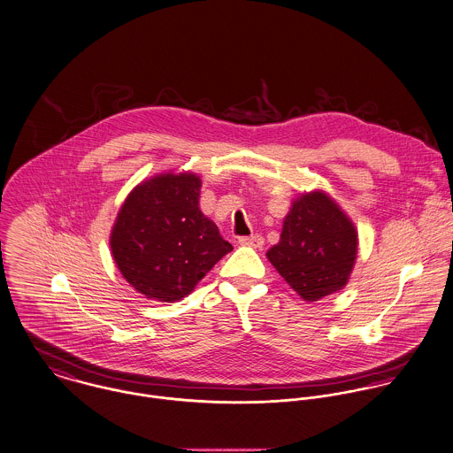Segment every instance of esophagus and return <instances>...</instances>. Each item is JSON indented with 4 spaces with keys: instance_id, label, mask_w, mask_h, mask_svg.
Instances as JSON below:
<instances>
[{
    "instance_id": "34e87169",
    "label": "esophagus",
    "mask_w": 453,
    "mask_h": 453,
    "mask_svg": "<svg viewBox=\"0 0 453 453\" xmlns=\"http://www.w3.org/2000/svg\"><path fill=\"white\" fill-rule=\"evenodd\" d=\"M240 245L243 247H251V249H260L264 245V238L260 234H253V236H245L240 238Z\"/></svg>"
}]
</instances>
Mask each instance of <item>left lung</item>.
<instances>
[{"label": "left lung", "mask_w": 453, "mask_h": 453, "mask_svg": "<svg viewBox=\"0 0 453 453\" xmlns=\"http://www.w3.org/2000/svg\"><path fill=\"white\" fill-rule=\"evenodd\" d=\"M267 258L305 302L342 290L357 257V229L328 193H301Z\"/></svg>", "instance_id": "1"}]
</instances>
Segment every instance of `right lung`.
<instances>
[{
  "instance_id": "1",
  "label": "right lung",
  "mask_w": 453,
  "mask_h": 453,
  "mask_svg": "<svg viewBox=\"0 0 453 453\" xmlns=\"http://www.w3.org/2000/svg\"><path fill=\"white\" fill-rule=\"evenodd\" d=\"M202 179L165 172L137 184L121 204L109 245L121 276L142 296L177 302L229 251L200 210Z\"/></svg>"
}]
</instances>
